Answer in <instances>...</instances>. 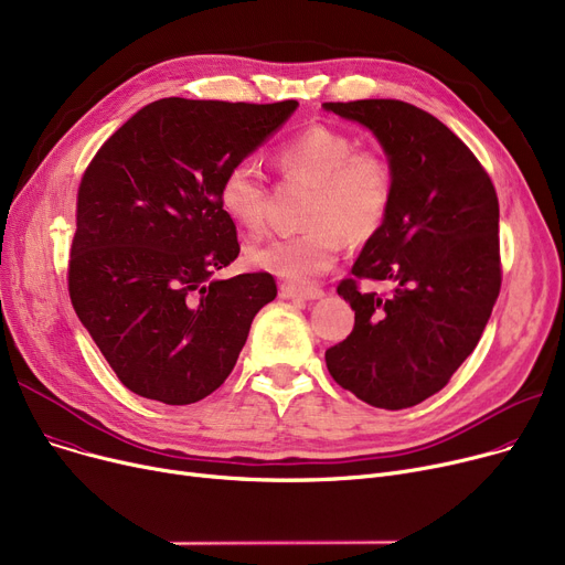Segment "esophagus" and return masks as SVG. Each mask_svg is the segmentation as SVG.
Returning a JSON list of instances; mask_svg holds the SVG:
<instances>
[{
  "label": "esophagus",
  "instance_id": "obj_1",
  "mask_svg": "<svg viewBox=\"0 0 565 565\" xmlns=\"http://www.w3.org/2000/svg\"><path fill=\"white\" fill-rule=\"evenodd\" d=\"M279 292L281 298H288V300H318L324 295V290L318 286H295V284H281Z\"/></svg>",
  "mask_w": 565,
  "mask_h": 565
}]
</instances>
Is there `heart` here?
Returning a JSON list of instances; mask_svg holds the SVG:
<instances>
[{
	"label": "heart",
	"mask_w": 565,
	"mask_h": 565,
	"mask_svg": "<svg viewBox=\"0 0 565 565\" xmlns=\"http://www.w3.org/2000/svg\"><path fill=\"white\" fill-rule=\"evenodd\" d=\"M275 162L286 181L311 188L302 228L249 249V260L288 281H309L328 273L341 252V235L364 245L387 224L396 199L390 158L334 126H309L277 146ZM222 211L249 233L265 226L270 188L252 160L231 164L217 188Z\"/></svg>",
	"instance_id": "heart-1"
}]
</instances>
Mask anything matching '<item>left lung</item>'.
<instances>
[{
	"label": "left lung",
	"instance_id": "8db88e82",
	"mask_svg": "<svg viewBox=\"0 0 565 565\" xmlns=\"http://www.w3.org/2000/svg\"><path fill=\"white\" fill-rule=\"evenodd\" d=\"M371 128L396 171V199L337 292L354 328L324 352L343 390L384 409L419 405L477 348L501 288L499 201L467 143L403 100L324 103ZM387 280L366 294L359 281Z\"/></svg>",
	"mask_w": 565,
	"mask_h": 565
}]
</instances>
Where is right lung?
<instances>
[{"instance_id":"right-lung-1","label":"right lung","mask_w":565,"mask_h":565,"mask_svg":"<svg viewBox=\"0 0 565 565\" xmlns=\"http://www.w3.org/2000/svg\"><path fill=\"white\" fill-rule=\"evenodd\" d=\"M295 107L162 98L118 128L82 173L71 302L132 394L167 405L211 396L254 316L277 298L270 273L213 279L241 254L217 188Z\"/></svg>"}]
</instances>
